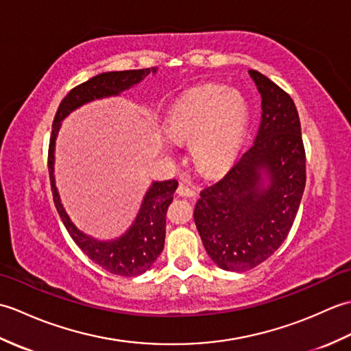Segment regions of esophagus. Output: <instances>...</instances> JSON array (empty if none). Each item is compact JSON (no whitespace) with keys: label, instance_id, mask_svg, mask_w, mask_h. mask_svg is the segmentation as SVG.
<instances>
[{"label":"esophagus","instance_id":"1","mask_svg":"<svg viewBox=\"0 0 351 351\" xmlns=\"http://www.w3.org/2000/svg\"><path fill=\"white\" fill-rule=\"evenodd\" d=\"M176 193H178V195H180V196H182V197H193V196H196V190L191 189V187H187V185H184V184H181L180 187H178Z\"/></svg>","mask_w":351,"mask_h":351}]
</instances>
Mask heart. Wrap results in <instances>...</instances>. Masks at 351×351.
Masks as SVG:
<instances>
[{"label": "heart", "instance_id": "obj_1", "mask_svg": "<svg viewBox=\"0 0 351 351\" xmlns=\"http://www.w3.org/2000/svg\"><path fill=\"white\" fill-rule=\"evenodd\" d=\"M247 104L235 88L202 86L185 93L169 110L164 128L176 141H190L193 160L200 169L228 167L247 126Z\"/></svg>", "mask_w": 351, "mask_h": 351}]
</instances>
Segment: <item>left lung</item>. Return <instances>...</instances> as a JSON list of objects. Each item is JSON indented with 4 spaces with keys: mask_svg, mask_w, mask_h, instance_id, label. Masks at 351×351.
Segmentation results:
<instances>
[{
    "mask_svg": "<svg viewBox=\"0 0 351 351\" xmlns=\"http://www.w3.org/2000/svg\"><path fill=\"white\" fill-rule=\"evenodd\" d=\"M263 98L255 141L219 181L200 191L195 223L208 255L223 270L255 268L285 241L306 184L300 119L291 96L249 71ZM261 168L272 175L260 187Z\"/></svg>",
    "mask_w": 351,
    "mask_h": 351,
    "instance_id": "1",
    "label": "left lung"
}]
</instances>
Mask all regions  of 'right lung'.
Wrapping results in <instances>:
<instances>
[{"label": "right lung", "mask_w": 351, "mask_h": 351, "mask_svg": "<svg viewBox=\"0 0 351 351\" xmlns=\"http://www.w3.org/2000/svg\"><path fill=\"white\" fill-rule=\"evenodd\" d=\"M151 69H134V71H119L106 72L90 78L86 83L75 86L64 96L52 122V131L48 149V170L52 190V199L60 215L64 228L78 247L90 258L95 264L102 267L111 274L132 278L145 273L155 263L164 249V238H166V211L173 200V193L178 189L176 180H169L162 182H154L149 189L147 195L140 208L136 221L131 229L122 238L116 241L101 243L88 238L73 226L68 214L64 213L60 204V197L54 182V141L57 131L60 128V122L68 116L72 110L83 106V104L93 101L104 96L117 95L119 92L130 88L131 86L140 83ZM155 72V69H152Z\"/></svg>", "instance_id": "add662e5"}]
</instances>
